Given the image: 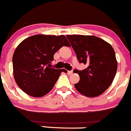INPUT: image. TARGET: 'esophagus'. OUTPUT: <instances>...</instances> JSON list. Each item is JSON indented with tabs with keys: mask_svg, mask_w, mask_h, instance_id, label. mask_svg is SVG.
<instances>
[{
	"mask_svg": "<svg viewBox=\"0 0 131 131\" xmlns=\"http://www.w3.org/2000/svg\"><path fill=\"white\" fill-rule=\"evenodd\" d=\"M73 73V71H68V74L70 75V74H71Z\"/></svg>",
	"mask_w": 131,
	"mask_h": 131,
	"instance_id": "34e87169",
	"label": "esophagus"
}]
</instances>
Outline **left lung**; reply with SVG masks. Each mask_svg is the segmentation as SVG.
<instances>
[{
  "mask_svg": "<svg viewBox=\"0 0 131 131\" xmlns=\"http://www.w3.org/2000/svg\"><path fill=\"white\" fill-rule=\"evenodd\" d=\"M80 63L87 65L82 71L74 70L80 81L76 89L88 97H96L109 88L115 77L118 63L110 43L93 35L66 36Z\"/></svg>",
  "mask_w": 131,
  "mask_h": 131,
  "instance_id": "1",
  "label": "left lung"
}]
</instances>
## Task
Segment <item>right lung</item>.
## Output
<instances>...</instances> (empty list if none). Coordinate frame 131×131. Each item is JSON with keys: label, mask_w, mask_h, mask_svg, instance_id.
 Listing matches in <instances>:
<instances>
[{"label": "right lung", "mask_w": 131, "mask_h": 131, "mask_svg": "<svg viewBox=\"0 0 131 131\" xmlns=\"http://www.w3.org/2000/svg\"><path fill=\"white\" fill-rule=\"evenodd\" d=\"M70 46L64 35H35L24 40L13 53L15 80L24 93L35 98L51 91L65 69L51 68L54 53L62 46Z\"/></svg>", "instance_id": "right-lung-1"}]
</instances>
